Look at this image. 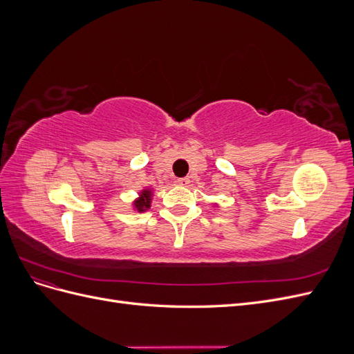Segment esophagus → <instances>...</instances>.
<instances>
[{
  "label": "esophagus",
  "instance_id": "1",
  "mask_svg": "<svg viewBox=\"0 0 354 354\" xmlns=\"http://www.w3.org/2000/svg\"><path fill=\"white\" fill-rule=\"evenodd\" d=\"M177 185H178V186H183V187H186V186H189V185H190V180H189V178H186V177H185V178H178V180H177Z\"/></svg>",
  "mask_w": 354,
  "mask_h": 354
}]
</instances>
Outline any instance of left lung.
Wrapping results in <instances>:
<instances>
[{"label":"left lung","instance_id":"left-lung-1","mask_svg":"<svg viewBox=\"0 0 354 354\" xmlns=\"http://www.w3.org/2000/svg\"><path fill=\"white\" fill-rule=\"evenodd\" d=\"M214 207H218V205H217V203H216V205H214Z\"/></svg>","mask_w":354,"mask_h":354}]
</instances>
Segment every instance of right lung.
Returning <instances> with one entry per match:
<instances>
[{"instance_id":"1","label":"right lung","mask_w":354,"mask_h":354,"mask_svg":"<svg viewBox=\"0 0 354 354\" xmlns=\"http://www.w3.org/2000/svg\"><path fill=\"white\" fill-rule=\"evenodd\" d=\"M153 198V189L152 187H145L138 192L137 198L133 201V209L136 212H145L151 208Z\"/></svg>"}]
</instances>
